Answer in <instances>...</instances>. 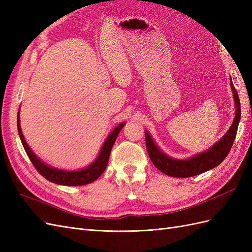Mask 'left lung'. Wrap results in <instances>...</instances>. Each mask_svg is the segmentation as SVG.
Returning a JSON list of instances; mask_svg holds the SVG:
<instances>
[{
    "label": "left lung",
    "instance_id": "left-lung-1",
    "mask_svg": "<svg viewBox=\"0 0 252 252\" xmlns=\"http://www.w3.org/2000/svg\"><path fill=\"white\" fill-rule=\"evenodd\" d=\"M230 84L235 103V117L233 123L223 138L213 145L209 150L188 159H175L163 154L152 141L148 131L145 132V141H146L149 158L159 171L174 178H190L215 168L224 161L233 145L241 119V104L238 91L235 90L232 81Z\"/></svg>",
    "mask_w": 252,
    "mask_h": 252
}]
</instances>
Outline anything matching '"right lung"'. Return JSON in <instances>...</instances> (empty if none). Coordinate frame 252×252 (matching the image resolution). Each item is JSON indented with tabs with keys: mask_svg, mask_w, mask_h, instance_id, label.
<instances>
[{
	"mask_svg": "<svg viewBox=\"0 0 252 252\" xmlns=\"http://www.w3.org/2000/svg\"><path fill=\"white\" fill-rule=\"evenodd\" d=\"M124 125H125L124 123H122L113 129L112 132L108 135V138L106 139L103 147L100 151V155H98L95 161L91 165H89L87 168L79 170V171H66V170H59V169L52 168V167L43 163L41 159L33 154L32 149H30L27 145L24 139V135L22 133V129L20 126V118L18 114V130H19L20 139L23 144V147H24L29 159L32 161V165L34 166V168L37 170V172L42 174L43 177L46 180H48L49 182L56 183V184H59V185H66V186L86 185V184H89V183L94 182L98 177H100V175L105 171L106 167H107L111 148L113 146L114 142H116L120 131L122 130V128L124 127Z\"/></svg>",
	"mask_w": 252,
	"mask_h": 252,
	"instance_id": "obj_1",
	"label": "right lung"
}]
</instances>
